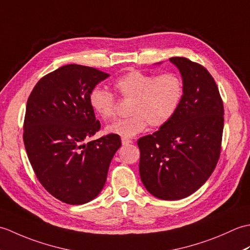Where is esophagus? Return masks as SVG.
<instances>
[{
	"mask_svg": "<svg viewBox=\"0 0 250 250\" xmlns=\"http://www.w3.org/2000/svg\"><path fill=\"white\" fill-rule=\"evenodd\" d=\"M121 143H122V145H129V144H131V143H132V140L125 139V137H122Z\"/></svg>",
	"mask_w": 250,
	"mask_h": 250,
	"instance_id": "34e87169",
	"label": "esophagus"
}]
</instances>
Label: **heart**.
Here are the masks:
<instances>
[{
    "mask_svg": "<svg viewBox=\"0 0 250 250\" xmlns=\"http://www.w3.org/2000/svg\"><path fill=\"white\" fill-rule=\"evenodd\" d=\"M117 94L131 101L128 118L119 119L106 126L107 133L122 137H133L149 125L160 128L176 115L184 98V82L176 73L155 75L132 70L117 78L114 83ZM89 103L101 119L114 118L117 109L115 95L107 90L94 88L89 94Z\"/></svg>",
    "mask_w": 250,
    "mask_h": 250,
    "instance_id": "obj_1",
    "label": "heart"
}]
</instances>
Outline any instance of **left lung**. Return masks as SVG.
I'll return each mask as SVG.
<instances>
[{"label":"left lung","mask_w":250,"mask_h":250,"mask_svg":"<svg viewBox=\"0 0 250 250\" xmlns=\"http://www.w3.org/2000/svg\"><path fill=\"white\" fill-rule=\"evenodd\" d=\"M184 82V98L174 118L137 141L140 176L156 198H187L204 185L218 163L224 103L213 76L184 57L169 58Z\"/></svg>","instance_id":"1"}]
</instances>
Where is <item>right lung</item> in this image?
<instances>
[{"instance_id":"add662e5","label":"right lung","mask_w":250,"mask_h":250,"mask_svg":"<svg viewBox=\"0 0 250 250\" xmlns=\"http://www.w3.org/2000/svg\"><path fill=\"white\" fill-rule=\"evenodd\" d=\"M108 76L90 66H61L37 82L26 102V155L42 186L66 204L81 205L98 196L121 146L116 134L84 144L101 129L89 94Z\"/></svg>"}]
</instances>
